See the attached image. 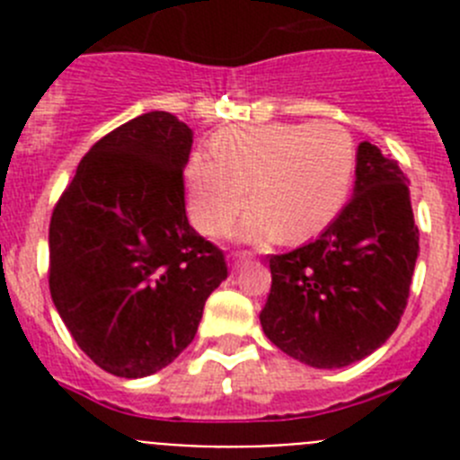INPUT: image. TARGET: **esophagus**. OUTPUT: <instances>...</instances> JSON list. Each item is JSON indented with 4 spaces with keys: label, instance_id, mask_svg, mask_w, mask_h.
I'll list each match as a JSON object with an SVG mask.
<instances>
[{
    "label": "esophagus",
    "instance_id": "esophagus-1",
    "mask_svg": "<svg viewBox=\"0 0 460 460\" xmlns=\"http://www.w3.org/2000/svg\"><path fill=\"white\" fill-rule=\"evenodd\" d=\"M249 260H251V251H239V253H234L230 265H233V270H239V267H242L243 262H249Z\"/></svg>",
    "mask_w": 460,
    "mask_h": 460
}]
</instances>
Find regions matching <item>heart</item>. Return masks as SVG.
<instances>
[{"instance_id": "b5f03b06", "label": "heart", "mask_w": 460, "mask_h": 460, "mask_svg": "<svg viewBox=\"0 0 460 460\" xmlns=\"http://www.w3.org/2000/svg\"><path fill=\"white\" fill-rule=\"evenodd\" d=\"M214 156H195L186 170L193 223L223 233L249 205L242 239L304 242L323 233L343 209L355 174V145L339 124H265L227 128L214 137Z\"/></svg>"}]
</instances>
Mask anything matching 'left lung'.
<instances>
[{
    "instance_id": "1",
    "label": "left lung",
    "mask_w": 460,
    "mask_h": 460,
    "mask_svg": "<svg viewBox=\"0 0 460 460\" xmlns=\"http://www.w3.org/2000/svg\"><path fill=\"white\" fill-rule=\"evenodd\" d=\"M355 174V198L315 242L270 255L260 323L279 350L315 368L350 367L394 334L420 253L396 158L361 142Z\"/></svg>"
}]
</instances>
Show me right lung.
Wrapping results in <instances>:
<instances>
[{
	"label": "right lung",
	"mask_w": 460,
	"mask_h": 460,
	"mask_svg": "<svg viewBox=\"0 0 460 460\" xmlns=\"http://www.w3.org/2000/svg\"><path fill=\"white\" fill-rule=\"evenodd\" d=\"M193 131L154 110L80 161L50 218V295L80 350L117 377L168 367L193 341L226 255L186 218Z\"/></svg>",
	"instance_id": "add662e5"
}]
</instances>
